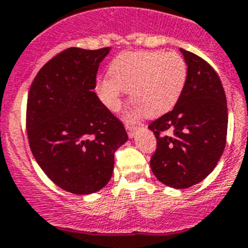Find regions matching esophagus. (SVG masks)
I'll return each mask as SVG.
<instances>
[{"label": "esophagus", "mask_w": 248, "mask_h": 248, "mask_svg": "<svg viewBox=\"0 0 248 248\" xmlns=\"http://www.w3.org/2000/svg\"><path fill=\"white\" fill-rule=\"evenodd\" d=\"M125 127H126V131H127V135H129V137L131 139V137H134L135 135V131L137 130V125H130V124H126L125 125Z\"/></svg>", "instance_id": "obj_1"}]
</instances>
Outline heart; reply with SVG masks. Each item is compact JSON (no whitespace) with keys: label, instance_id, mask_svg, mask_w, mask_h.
Returning <instances> with one entry per match:
<instances>
[{"label":"heart","instance_id":"b5f03b06","mask_svg":"<svg viewBox=\"0 0 248 248\" xmlns=\"http://www.w3.org/2000/svg\"><path fill=\"white\" fill-rule=\"evenodd\" d=\"M109 78L97 82L102 102L112 112L121 109L125 92L135 108L129 118L143 113L155 118L176 106L188 79L185 59L176 51L140 50L119 54L108 68Z\"/></svg>","mask_w":248,"mask_h":248}]
</instances>
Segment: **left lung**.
Instances as JSON below:
<instances>
[{
  "mask_svg": "<svg viewBox=\"0 0 248 248\" xmlns=\"http://www.w3.org/2000/svg\"><path fill=\"white\" fill-rule=\"evenodd\" d=\"M188 66L183 94L172 111L148 125L156 137L151 168L169 187L183 189L212 172L227 142L228 107L222 82L204 59L180 49Z\"/></svg>",
  "mask_w": 248,
  "mask_h": 248,
  "instance_id": "8db88e82",
  "label": "left lung"
}]
</instances>
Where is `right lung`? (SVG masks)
<instances>
[{"label":"right lung","instance_id":"right-lung-1","mask_svg":"<svg viewBox=\"0 0 248 248\" xmlns=\"http://www.w3.org/2000/svg\"><path fill=\"white\" fill-rule=\"evenodd\" d=\"M109 46L68 48L38 71L29 90L26 130L36 161L66 192L92 194L111 180L123 123L94 93Z\"/></svg>","mask_w":248,"mask_h":248}]
</instances>
